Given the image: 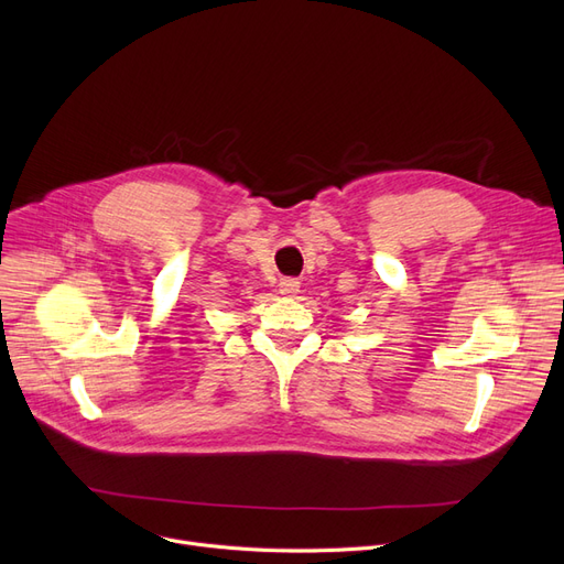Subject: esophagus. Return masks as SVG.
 <instances>
[{"instance_id":"esophagus-1","label":"esophagus","mask_w":564,"mask_h":564,"mask_svg":"<svg viewBox=\"0 0 564 564\" xmlns=\"http://www.w3.org/2000/svg\"><path fill=\"white\" fill-rule=\"evenodd\" d=\"M279 292L285 294V297H294V294L300 292V281L297 279H283L279 283Z\"/></svg>"}]
</instances>
